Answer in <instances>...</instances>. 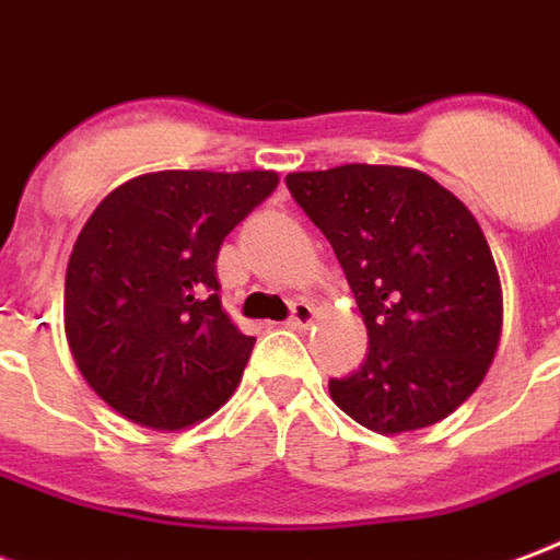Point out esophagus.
<instances>
[{
  "label": "esophagus",
  "instance_id": "34e87169",
  "mask_svg": "<svg viewBox=\"0 0 560 560\" xmlns=\"http://www.w3.org/2000/svg\"><path fill=\"white\" fill-rule=\"evenodd\" d=\"M317 323V311L311 302H293V314H290L288 326L290 328H308Z\"/></svg>",
  "mask_w": 560,
  "mask_h": 560
}]
</instances>
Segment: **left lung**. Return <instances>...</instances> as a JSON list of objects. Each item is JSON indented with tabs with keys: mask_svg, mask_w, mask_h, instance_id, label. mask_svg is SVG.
Wrapping results in <instances>:
<instances>
[{
	"mask_svg": "<svg viewBox=\"0 0 560 560\" xmlns=\"http://www.w3.org/2000/svg\"><path fill=\"white\" fill-rule=\"evenodd\" d=\"M284 182L331 243L370 337L364 366L328 382L337 408L390 438L450 417L485 382L502 335V281L476 217L413 166Z\"/></svg>",
	"mask_w": 560,
	"mask_h": 560,
	"instance_id": "obj_1",
	"label": "left lung"
}]
</instances>
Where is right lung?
I'll return each instance as SVG.
<instances>
[{
	"label": "right lung",
	"instance_id": "1",
	"mask_svg": "<svg viewBox=\"0 0 560 560\" xmlns=\"http://www.w3.org/2000/svg\"><path fill=\"white\" fill-rule=\"evenodd\" d=\"M276 185L272 170H158L96 205L67 264L63 331L119 417L182 432L232 399L255 337L225 314L217 255Z\"/></svg>",
	"mask_w": 560,
	"mask_h": 560
}]
</instances>
